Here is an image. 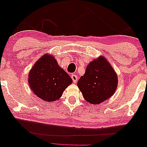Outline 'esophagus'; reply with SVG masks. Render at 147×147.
I'll use <instances>...</instances> for the list:
<instances>
[{
    "mask_svg": "<svg viewBox=\"0 0 147 147\" xmlns=\"http://www.w3.org/2000/svg\"><path fill=\"white\" fill-rule=\"evenodd\" d=\"M71 78L72 79V80H73L74 83H76L77 81H78V76L75 75V74H72L71 76Z\"/></svg>",
    "mask_w": 147,
    "mask_h": 147,
    "instance_id": "1",
    "label": "esophagus"
}]
</instances>
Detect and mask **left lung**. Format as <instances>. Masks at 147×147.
I'll return each instance as SVG.
<instances>
[{"label": "left lung", "mask_w": 147, "mask_h": 147, "mask_svg": "<svg viewBox=\"0 0 147 147\" xmlns=\"http://www.w3.org/2000/svg\"><path fill=\"white\" fill-rule=\"evenodd\" d=\"M118 78L113 67L104 57L94 59L86 67L78 86L86 102L99 104L113 95Z\"/></svg>", "instance_id": "8db88e82"}]
</instances>
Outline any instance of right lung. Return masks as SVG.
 Returning <instances> with one entry per match:
<instances>
[{
	"mask_svg": "<svg viewBox=\"0 0 147 147\" xmlns=\"http://www.w3.org/2000/svg\"><path fill=\"white\" fill-rule=\"evenodd\" d=\"M28 84L35 95L46 102H53L62 96L72 79L59 67L57 60L44 55L34 65L28 74Z\"/></svg>",
	"mask_w": 147,
	"mask_h": 147,
	"instance_id": "right-lung-1",
	"label": "right lung"
}]
</instances>
